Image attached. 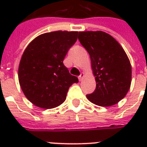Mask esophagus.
<instances>
[{
	"label": "esophagus",
	"instance_id": "1",
	"mask_svg": "<svg viewBox=\"0 0 147 147\" xmlns=\"http://www.w3.org/2000/svg\"><path fill=\"white\" fill-rule=\"evenodd\" d=\"M84 76H85V74H84V73H81L80 76H78V79H79V81L82 80L83 78H84Z\"/></svg>",
	"mask_w": 147,
	"mask_h": 147
}]
</instances>
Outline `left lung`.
I'll return each mask as SVG.
<instances>
[{
  "label": "left lung",
  "instance_id": "1",
  "mask_svg": "<svg viewBox=\"0 0 147 147\" xmlns=\"http://www.w3.org/2000/svg\"><path fill=\"white\" fill-rule=\"evenodd\" d=\"M78 40L89 53L96 81V88L87 98L98 106L115 105L126 96L131 84L127 55L114 38L102 31L79 32Z\"/></svg>",
  "mask_w": 147,
  "mask_h": 147
}]
</instances>
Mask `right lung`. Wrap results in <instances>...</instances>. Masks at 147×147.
Here are the masks:
<instances>
[{"mask_svg":"<svg viewBox=\"0 0 147 147\" xmlns=\"http://www.w3.org/2000/svg\"><path fill=\"white\" fill-rule=\"evenodd\" d=\"M78 32L43 33L27 46L22 55L18 78L25 96L34 105L51 109L64 102L69 87L78 83L63 64Z\"/></svg>","mask_w":147,"mask_h":147,"instance_id":"obj_1","label":"right lung"}]
</instances>
